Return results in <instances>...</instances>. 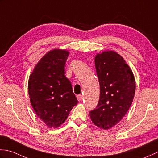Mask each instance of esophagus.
Segmentation results:
<instances>
[{"mask_svg": "<svg viewBox=\"0 0 158 158\" xmlns=\"http://www.w3.org/2000/svg\"><path fill=\"white\" fill-rule=\"evenodd\" d=\"M77 99H78V100L79 102L82 101V99H83V95H77Z\"/></svg>", "mask_w": 158, "mask_h": 158, "instance_id": "esophagus-1", "label": "esophagus"}]
</instances>
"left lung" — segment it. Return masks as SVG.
Wrapping results in <instances>:
<instances>
[{
	"label": "left lung",
	"instance_id": "left-lung-1",
	"mask_svg": "<svg viewBox=\"0 0 158 158\" xmlns=\"http://www.w3.org/2000/svg\"><path fill=\"white\" fill-rule=\"evenodd\" d=\"M100 86L99 99L90 117L96 126L108 130L119 122L131 105L136 90L134 74L121 56L106 51L95 56Z\"/></svg>",
	"mask_w": 158,
	"mask_h": 158
}]
</instances>
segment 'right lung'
I'll return each instance as SVG.
<instances>
[{"instance_id": "obj_1", "label": "right lung", "mask_w": 158, "mask_h": 158, "mask_svg": "<svg viewBox=\"0 0 158 158\" xmlns=\"http://www.w3.org/2000/svg\"><path fill=\"white\" fill-rule=\"evenodd\" d=\"M68 51L53 50L42 57L28 80L30 101L37 117L49 127L56 128L78 104L72 84L65 76Z\"/></svg>"}]
</instances>
